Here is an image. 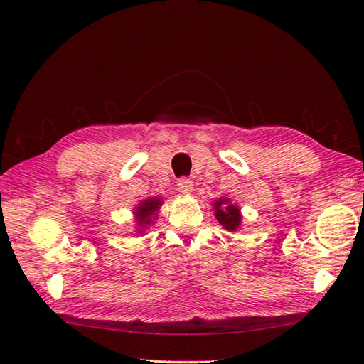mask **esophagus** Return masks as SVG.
Segmentation results:
<instances>
[{"mask_svg":"<svg viewBox=\"0 0 364 364\" xmlns=\"http://www.w3.org/2000/svg\"><path fill=\"white\" fill-rule=\"evenodd\" d=\"M192 186H194V183H192V180H189V178H180L176 183V189L183 192V194H189L192 191Z\"/></svg>","mask_w":364,"mask_h":364,"instance_id":"esophagus-1","label":"esophagus"}]
</instances>
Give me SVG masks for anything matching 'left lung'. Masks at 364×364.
Wrapping results in <instances>:
<instances>
[{
  "label": "left lung",
  "mask_w": 364,
  "mask_h": 364,
  "mask_svg": "<svg viewBox=\"0 0 364 364\" xmlns=\"http://www.w3.org/2000/svg\"><path fill=\"white\" fill-rule=\"evenodd\" d=\"M215 208V218H218L219 223L230 231H235L239 225H241V214H239V208L235 205H230L227 198H222L219 202L214 203Z\"/></svg>",
  "instance_id": "left-lung-1"
}]
</instances>
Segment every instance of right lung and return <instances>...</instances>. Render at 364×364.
Wrapping results in <instances>:
<instances>
[{
	"mask_svg": "<svg viewBox=\"0 0 364 364\" xmlns=\"http://www.w3.org/2000/svg\"><path fill=\"white\" fill-rule=\"evenodd\" d=\"M161 200L159 198H149L145 200V202L141 203V206H137V220H139V225L141 227H145L149 225V223L151 222V218L154 215V213H156L159 210L161 206Z\"/></svg>",
	"mask_w": 364,
	"mask_h": 364,
	"instance_id": "obj_1",
	"label": "right lung"
}]
</instances>
